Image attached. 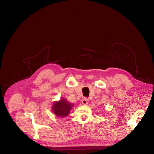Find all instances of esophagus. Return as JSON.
<instances>
[{"instance_id": "1", "label": "esophagus", "mask_w": 154, "mask_h": 154, "mask_svg": "<svg viewBox=\"0 0 154 154\" xmlns=\"http://www.w3.org/2000/svg\"><path fill=\"white\" fill-rule=\"evenodd\" d=\"M88 103V99L87 98H84L82 100V104L87 105Z\"/></svg>"}]
</instances>
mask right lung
Returning <instances> with one entry per match:
<instances>
[{
    "mask_svg": "<svg viewBox=\"0 0 154 154\" xmlns=\"http://www.w3.org/2000/svg\"><path fill=\"white\" fill-rule=\"evenodd\" d=\"M73 104L68 102L66 100L62 98L59 101H56L54 103L52 109L54 113L60 118L66 117L70 112Z\"/></svg>",
    "mask_w": 154,
    "mask_h": 154,
    "instance_id": "obj_1",
    "label": "right lung"
}]
</instances>
